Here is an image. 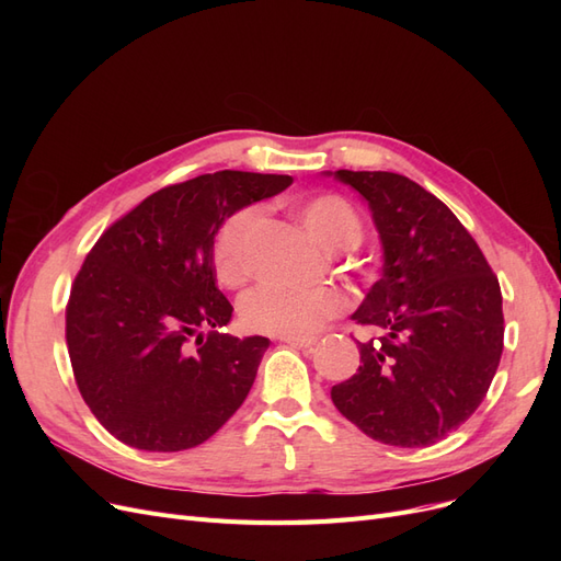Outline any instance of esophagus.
<instances>
[{
    "instance_id": "obj_1",
    "label": "esophagus",
    "mask_w": 561,
    "mask_h": 561,
    "mask_svg": "<svg viewBox=\"0 0 561 561\" xmlns=\"http://www.w3.org/2000/svg\"><path fill=\"white\" fill-rule=\"evenodd\" d=\"M280 342L290 344V346H297V348H311L316 346V339L313 336H278Z\"/></svg>"
}]
</instances>
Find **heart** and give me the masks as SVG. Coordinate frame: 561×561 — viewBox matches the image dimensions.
Listing matches in <instances>:
<instances>
[{
	"mask_svg": "<svg viewBox=\"0 0 561 561\" xmlns=\"http://www.w3.org/2000/svg\"><path fill=\"white\" fill-rule=\"evenodd\" d=\"M297 215L311 239L328 250H353L363 241V222L348 201L322 194L301 201ZM257 210L243 208L227 217L213 241L217 280L236 287L248 276V233ZM344 311V297L334 287H295L262 283L241 299V320L252 332L276 336L311 334Z\"/></svg>",
	"mask_w": 561,
	"mask_h": 561,
	"instance_id": "obj_1",
	"label": "heart"
}]
</instances>
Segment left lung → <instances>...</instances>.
<instances>
[{"mask_svg":"<svg viewBox=\"0 0 561 561\" xmlns=\"http://www.w3.org/2000/svg\"><path fill=\"white\" fill-rule=\"evenodd\" d=\"M371 210L383 274L351 318L377 328L330 396L365 435L428 447L472 416L503 353V297L480 245L443 201L386 171H334Z\"/></svg>","mask_w":561,"mask_h":561,"instance_id":"left-lung-1","label":"left lung"}]
</instances>
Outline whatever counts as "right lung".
<instances>
[{
    "label": "right lung",
    "mask_w": 561,
    "mask_h": 561,
    "mask_svg": "<svg viewBox=\"0 0 561 561\" xmlns=\"http://www.w3.org/2000/svg\"><path fill=\"white\" fill-rule=\"evenodd\" d=\"M290 184L219 171L163 186L89 252L67 301V351L83 402L124 445L192 449L248 398L268 339L217 332L233 307L215 285L213 241L236 210Z\"/></svg>",
    "instance_id": "1"
}]
</instances>
